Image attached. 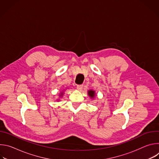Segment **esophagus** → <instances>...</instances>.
<instances>
[{
    "mask_svg": "<svg viewBox=\"0 0 159 159\" xmlns=\"http://www.w3.org/2000/svg\"><path fill=\"white\" fill-rule=\"evenodd\" d=\"M83 85H77V89H78V90H82V89H83Z\"/></svg>",
    "mask_w": 159,
    "mask_h": 159,
    "instance_id": "esophagus-1",
    "label": "esophagus"
}]
</instances>
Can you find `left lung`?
<instances>
[{
  "label": "left lung",
  "instance_id": "obj_1",
  "mask_svg": "<svg viewBox=\"0 0 159 159\" xmlns=\"http://www.w3.org/2000/svg\"><path fill=\"white\" fill-rule=\"evenodd\" d=\"M89 95L91 98H94V91H93V90H89Z\"/></svg>",
  "mask_w": 159,
  "mask_h": 159
}]
</instances>
